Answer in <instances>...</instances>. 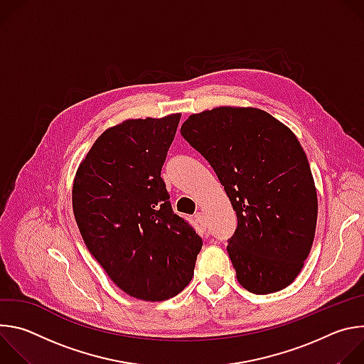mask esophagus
Returning <instances> with one entry per match:
<instances>
[{"instance_id":"1","label":"esophagus","mask_w":364,"mask_h":364,"mask_svg":"<svg viewBox=\"0 0 364 364\" xmlns=\"http://www.w3.org/2000/svg\"><path fill=\"white\" fill-rule=\"evenodd\" d=\"M194 220L201 226V228H205V219H204V215L201 213V212H197L196 215H194Z\"/></svg>"}]
</instances>
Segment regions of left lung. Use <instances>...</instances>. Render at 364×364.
<instances>
[{
    "label": "left lung",
    "instance_id": "8db88e82",
    "mask_svg": "<svg viewBox=\"0 0 364 364\" xmlns=\"http://www.w3.org/2000/svg\"><path fill=\"white\" fill-rule=\"evenodd\" d=\"M181 135L213 167L236 212L228 253L239 284L257 295L287 288L313 246L318 213L294 132L262 109L220 107L190 115Z\"/></svg>",
    "mask_w": 364,
    "mask_h": 364
}]
</instances>
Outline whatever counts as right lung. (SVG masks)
<instances>
[{"label": "right lung", "instance_id": "add662e5", "mask_svg": "<svg viewBox=\"0 0 364 364\" xmlns=\"http://www.w3.org/2000/svg\"><path fill=\"white\" fill-rule=\"evenodd\" d=\"M180 118L128 119L107 129L73 181V213L89 252L124 292L144 301L181 292L203 246L173 212L161 178Z\"/></svg>", "mask_w": 364, "mask_h": 364}]
</instances>
